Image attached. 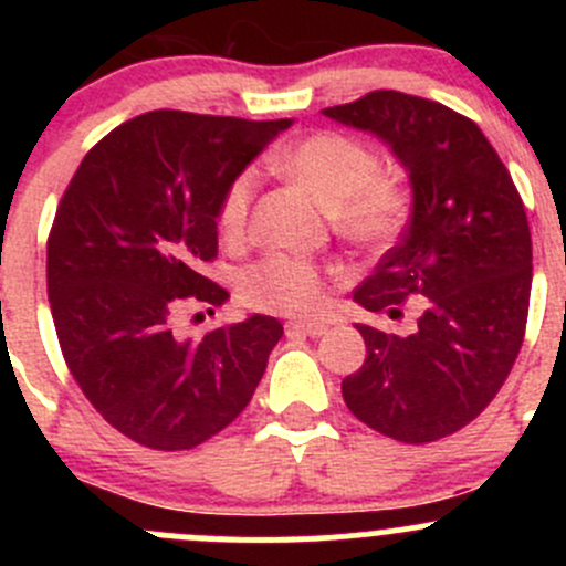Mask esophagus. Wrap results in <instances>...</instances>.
<instances>
[{"label": "esophagus", "instance_id": "obj_1", "mask_svg": "<svg viewBox=\"0 0 566 566\" xmlns=\"http://www.w3.org/2000/svg\"><path fill=\"white\" fill-rule=\"evenodd\" d=\"M287 334L293 336H323L325 334V325L323 323H306V319H293V323H287Z\"/></svg>", "mask_w": 566, "mask_h": 566}]
</instances>
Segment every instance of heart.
<instances>
[{"mask_svg":"<svg viewBox=\"0 0 566 566\" xmlns=\"http://www.w3.org/2000/svg\"><path fill=\"white\" fill-rule=\"evenodd\" d=\"M282 169L331 210L347 241L378 249L402 230L408 197L397 180L378 175V156L364 142L334 130L312 134L284 153ZM251 199L254 175L241 172L219 202V227L227 241L247 235ZM238 290L251 310L315 315L325 304V273L306 256L273 251L241 273Z\"/></svg>","mask_w":566,"mask_h":566,"instance_id":"1","label":"heart"}]
</instances>
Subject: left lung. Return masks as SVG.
Masks as SVG:
<instances>
[{
  "mask_svg": "<svg viewBox=\"0 0 566 566\" xmlns=\"http://www.w3.org/2000/svg\"><path fill=\"white\" fill-rule=\"evenodd\" d=\"M323 114L384 139L413 188L402 241L353 301L397 317L405 301L427 298L408 336L356 325L367 358L342 380V397L394 441H438L493 402L521 353L531 295L526 208L488 136L449 106L375 90Z\"/></svg>",
  "mask_w": 566,
  "mask_h": 566,
  "instance_id": "1",
  "label": "left lung"
}]
</instances>
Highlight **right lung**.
Here are the masks:
<instances>
[{
	"mask_svg": "<svg viewBox=\"0 0 566 566\" xmlns=\"http://www.w3.org/2000/svg\"><path fill=\"white\" fill-rule=\"evenodd\" d=\"M293 119L158 108L106 134L56 208L45 282L67 369L95 410L158 452L193 449L241 416L284 328L251 315L199 339L188 304L230 298L202 276L219 254L227 186Z\"/></svg>",
	"mask_w": 566,
	"mask_h": 566,
	"instance_id": "right-lung-1",
	"label": "right lung"
}]
</instances>
